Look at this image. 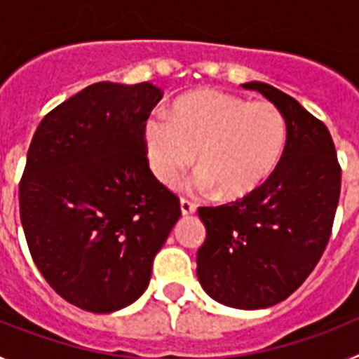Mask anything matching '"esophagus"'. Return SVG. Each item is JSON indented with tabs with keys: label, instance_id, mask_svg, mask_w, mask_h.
Instances as JSON below:
<instances>
[{
	"label": "esophagus",
	"instance_id": "obj_1",
	"mask_svg": "<svg viewBox=\"0 0 359 359\" xmlns=\"http://www.w3.org/2000/svg\"><path fill=\"white\" fill-rule=\"evenodd\" d=\"M180 207H182L183 215H192L196 212V205L194 203H190L189 199H182V201H180Z\"/></svg>",
	"mask_w": 359,
	"mask_h": 359
}]
</instances>
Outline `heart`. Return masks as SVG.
Listing matches in <instances>:
<instances>
[{"mask_svg": "<svg viewBox=\"0 0 359 359\" xmlns=\"http://www.w3.org/2000/svg\"><path fill=\"white\" fill-rule=\"evenodd\" d=\"M144 144L152 174L165 187H176L198 156L199 189L237 199L261 189L278 169L287 120L264 98L198 90L177 98L170 118L149 116Z\"/></svg>", "mask_w": 359, "mask_h": 359, "instance_id": "b5f03b06", "label": "heart"}]
</instances>
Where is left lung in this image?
Returning a JSON list of instances; mask_svg holds the SVG:
<instances>
[{"label": "left lung", "instance_id": "left-lung-1", "mask_svg": "<svg viewBox=\"0 0 359 359\" xmlns=\"http://www.w3.org/2000/svg\"><path fill=\"white\" fill-rule=\"evenodd\" d=\"M278 106L287 145L278 169L253 194L198 214L207 239L198 250V278L214 300L264 309L286 300L318 264L331 237L341 169L325 123L290 95L246 82Z\"/></svg>", "mask_w": 359, "mask_h": 359}]
</instances>
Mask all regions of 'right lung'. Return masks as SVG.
<instances>
[{"mask_svg": "<svg viewBox=\"0 0 359 359\" xmlns=\"http://www.w3.org/2000/svg\"><path fill=\"white\" fill-rule=\"evenodd\" d=\"M163 91L97 82L41 120L19 183L28 250L46 282L91 313L128 307L182 215L149 169L144 128Z\"/></svg>", "mask_w": 359, "mask_h": 359, "instance_id": "1", "label": "right lung"}]
</instances>
